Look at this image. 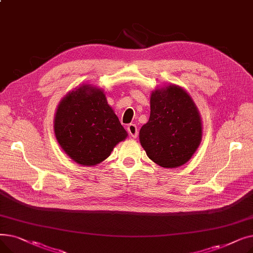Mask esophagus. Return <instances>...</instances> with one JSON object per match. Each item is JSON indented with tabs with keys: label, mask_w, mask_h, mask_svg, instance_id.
<instances>
[{
	"label": "esophagus",
	"mask_w": 253,
	"mask_h": 253,
	"mask_svg": "<svg viewBox=\"0 0 253 253\" xmlns=\"http://www.w3.org/2000/svg\"><path fill=\"white\" fill-rule=\"evenodd\" d=\"M127 130H128V133L133 137V138H136L137 135H138V130H137V127L135 124H129L127 126Z\"/></svg>",
	"instance_id": "obj_1"
}]
</instances>
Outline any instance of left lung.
Returning <instances> with one entry per match:
<instances>
[{
	"label": "left lung",
	"instance_id": "1",
	"mask_svg": "<svg viewBox=\"0 0 253 253\" xmlns=\"http://www.w3.org/2000/svg\"><path fill=\"white\" fill-rule=\"evenodd\" d=\"M202 138V123L191 96L176 85L157 89L151 96V115L139 131L142 148L164 168L188 162Z\"/></svg>",
	"mask_w": 253,
	"mask_h": 253
}]
</instances>
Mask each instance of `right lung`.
Masks as SVG:
<instances>
[{"mask_svg":"<svg viewBox=\"0 0 253 253\" xmlns=\"http://www.w3.org/2000/svg\"><path fill=\"white\" fill-rule=\"evenodd\" d=\"M54 130L61 149L79 164L102 162L127 132L106 102L103 92L84 85L59 103Z\"/></svg>","mask_w":253,"mask_h":253,"instance_id":"add662e5","label":"right lung"}]
</instances>
